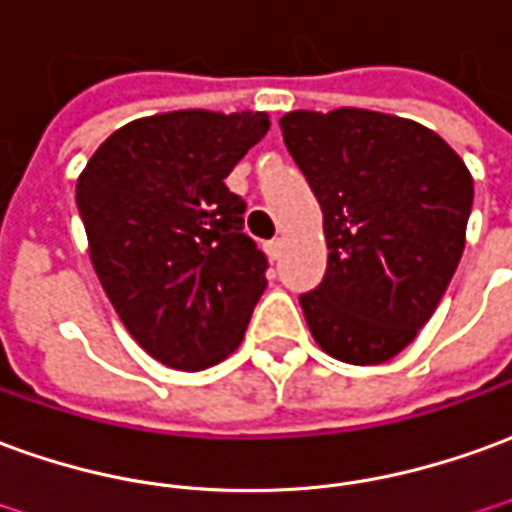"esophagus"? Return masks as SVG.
Segmentation results:
<instances>
[{
  "label": "esophagus",
  "instance_id": "esophagus-1",
  "mask_svg": "<svg viewBox=\"0 0 512 512\" xmlns=\"http://www.w3.org/2000/svg\"><path fill=\"white\" fill-rule=\"evenodd\" d=\"M266 252L271 260H277V257L282 255V241L280 238H271V241H266Z\"/></svg>",
  "mask_w": 512,
  "mask_h": 512
}]
</instances>
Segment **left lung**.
I'll use <instances>...</instances> for the list:
<instances>
[{"mask_svg": "<svg viewBox=\"0 0 512 512\" xmlns=\"http://www.w3.org/2000/svg\"><path fill=\"white\" fill-rule=\"evenodd\" d=\"M282 141L324 213L327 271L299 293L327 355L374 366L430 321L455 274L474 202L466 163L416 121L293 110Z\"/></svg>", "mask_w": 512, "mask_h": 512, "instance_id": "obj_1", "label": "left lung"}]
</instances>
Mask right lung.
<instances>
[{
	"instance_id": "1",
	"label": "right lung",
	"mask_w": 512,
	"mask_h": 512,
	"mask_svg": "<svg viewBox=\"0 0 512 512\" xmlns=\"http://www.w3.org/2000/svg\"><path fill=\"white\" fill-rule=\"evenodd\" d=\"M266 132L268 116L252 110L132 121L77 182L96 277L132 338L166 366L196 371L232 355L266 291L246 202L224 182Z\"/></svg>"
}]
</instances>
